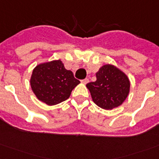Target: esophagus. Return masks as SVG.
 I'll return each instance as SVG.
<instances>
[{
	"mask_svg": "<svg viewBox=\"0 0 159 159\" xmlns=\"http://www.w3.org/2000/svg\"><path fill=\"white\" fill-rule=\"evenodd\" d=\"M81 82H82L83 84H87L88 82H89V79H84L83 80H81Z\"/></svg>",
	"mask_w": 159,
	"mask_h": 159,
	"instance_id": "34e87169",
	"label": "esophagus"
}]
</instances>
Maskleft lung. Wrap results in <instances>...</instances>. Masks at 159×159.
<instances>
[{"label": "left lung", "mask_w": 159, "mask_h": 159, "mask_svg": "<svg viewBox=\"0 0 159 159\" xmlns=\"http://www.w3.org/2000/svg\"><path fill=\"white\" fill-rule=\"evenodd\" d=\"M96 76L97 80L86 84L94 102L107 110L120 106L129 92L130 83L127 75L115 66L106 64Z\"/></svg>", "instance_id": "left-lung-1"}]
</instances>
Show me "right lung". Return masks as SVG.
Instances as JSON below:
<instances>
[{
  "mask_svg": "<svg viewBox=\"0 0 159 159\" xmlns=\"http://www.w3.org/2000/svg\"><path fill=\"white\" fill-rule=\"evenodd\" d=\"M80 82L67 70L61 60L37 65L30 79L32 91L40 101L52 106L66 101Z\"/></svg>",
  "mask_w": 159,
  "mask_h": 159,
  "instance_id": "add662e5",
  "label": "right lung"
}]
</instances>
